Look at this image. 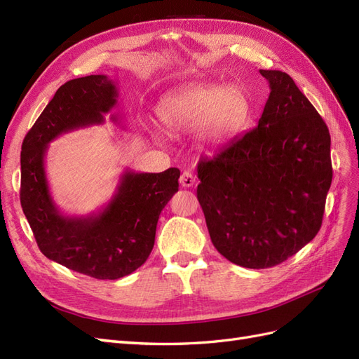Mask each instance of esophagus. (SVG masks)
Segmentation results:
<instances>
[{
  "instance_id": "esophagus-1",
  "label": "esophagus",
  "mask_w": 359,
  "mask_h": 359,
  "mask_svg": "<svg viewBox=\"0 0 359 359\" xmlns=\"http://www.w3.org/2000/svg\"><path fill=\"white\" fill-rule=\"evenodd\" d=\"M180 182H181L182 187H187L189 189V187L194 186V182H196V178H194V175H193L190 170H184L181 173V177H180Z\"/></svg>"
}]
</instances>
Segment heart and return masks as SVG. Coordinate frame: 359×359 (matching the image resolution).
Instances as JSON below:
<instances>
[{"label": "heart", "instance_id": "1", "mask_svg": "<svg viewBox=\"0 0 359 359\" xmlns=\"http://www.w3.org/2000/svg\"><path fill=\"white\" fill-rule=\"evenodd\" d=\"M157 118L170 133L194 130L203 149L229 144L252 114L245 91L236 85H190L158 102Z\"/></svg>", "mask_w": 359, "mask_h": 359}]
</instances>
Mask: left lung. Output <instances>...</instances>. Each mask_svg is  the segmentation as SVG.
I'll return each instance as SVG.
<instances>
[{
	"label": "left lung",
	"mask_w": 359,
	"mask_h": 359,
	"mask_svg": "<svg viewBox=\"0 0 359 359\" xmlns=\"http://www.w3.org/2000/svg\"><path fill=\"white\" fill-rule=\"evenodd\" d=\"M269 97L256 128L198 165L214 247L232 264L278 265L318 235L331 187V136L290 76L260 70Z\"/></svg>",
	"instance_id": "8db88e82"
}]
</instances>
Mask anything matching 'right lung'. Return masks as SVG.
<instances>
[{"label":"right lung","mask_w":359,"mask_h":359,"mask_svg":"<svg viewBox=\"0 0 359 359\" xmlns=\"http://www.w3.org/2000/svg\"><path fill=\"white\" fill-rule=\"evenodd\" d=\"M116 99V83L104 74L66 82L27 133L20 151V205L40 252L99 280L121 278L145 264L158 215L178 191L180 178L177 168L160 173L126 170L99 212L78 217L58 210L45 170L48 144L73 130L102 124Z\"/></svg>","instance_id":"right-lung-1"}]
</instances>
